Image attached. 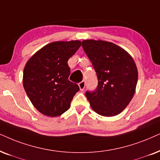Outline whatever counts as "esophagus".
Here are the masks:
<instances>
[{
	"label": "esophagus",
	"instance_id": "obj_1",
	"mask_svg": "<svg viewBox=\"0 0 160 160\" xmlns=\"http://www.w3.org/2000/svg\"><path fill=\"white\" fill-rule=\"evenodd\" d=\"M85 85H86V82H85V81H82V82L78 83V87H79L81 90H84Z\"/></svg>",
	"mask_w": 160,
	"mask_h": 160
}]
</instances>
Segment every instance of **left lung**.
I'll list each match as a JSON object with an SVG mask.
<instances>
[{
	"label": "left lung",
	"instance_id": "8db88e82",
	"mask_svg": "<svg viewBox=\"0 0 160 160\" xmlns=\"http://www.w3.org/2000/svg\"><path fill=\"white\" fill-rule=\"evenodd\" d=\"M82 47L98 80L96 90L85 93L91 107L102 116L118 115L135 92L138 72L133 58L122 48L107 41L86 39Z\"/></svg>",
	"mask_w": 160,
	"mask_h": 160
}]
</instances>
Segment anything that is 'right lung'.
I'll return each mask as SVG.
<instances>
[{"label": "right lung", "instance_id": "obj_1", "mask_svg": "<svg viewBox=\"0 0 160 160\" xmlns=\"http://www.w3.org/2000/svg\"><path fill=\"white\" fill-rule=\"evenodd\" d=\"M81 45L79 40L49 43L26 62L23 88L34 107L44 115L57 117L65 112L79 90L77 84L68 79V61Z\"/></svg>", "mask_w": 160, "mask_h": 160}]
</instances>
